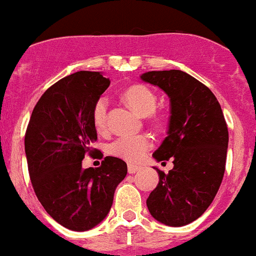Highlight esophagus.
<instances>
[{"label":"esophagus","mask_w":256,"mask_h":256,"mask_svg":"<svg viewBox=\"0 0 256 256\" xmlns=\"http://www.w3.org/2000/svg\"><path fill=\"white\" fill-rule=\"evenodd\" d=\"M140 169H141V166H138V165H134V164L128 165V173L130 174H134L136 172H138Z\"/></svg>","instance_id":"1"}]
</instances>
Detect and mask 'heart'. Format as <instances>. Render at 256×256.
Wrapping results in <instances>:
<instances>
[{"instance_id":"b5f03b06","label":"heart","mask_w":256,"mask_h":256,"mask_svg":"<svg viewBox=\"0 0 256 256\" xmlns=\"http://www.w3.org/2000/svg\"><path fill=\"white\" fill-rule=\"evenodd\" d=\"M123 98L134 112L142 116H148L152 123L160 124L164 118L154 114L156 108V96L148 86L132 84L123 92ZM94 123L98 130H105L108 126V98L101 97L96 101L92 112ZM152 148V138L148 134L123 136L114 140L108 146V152L118 159L130 162H138Z\"/></svg>"}]
</instances>
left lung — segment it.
<instances>
[{
  "mask_svg": "<svg viewBox=\"0 0 256 256\" xmlns=\"http://www.w3.org/2000/svg\"><path fill=\"white\" fill-rule=\"evenodd\" d=\"M142 80L170 98L168 137L154 152L158 162L173 159L168 174L146 200L151 216L172 227L196 220L209 208L226 170L228 128L216 97L182 70L148 72Z\"/></svg>",
  "mask_w": 256,
  "mask_h": 256,
  "instance_id": "left-lung-1",
  "label": "left lung"
}]
</instances>
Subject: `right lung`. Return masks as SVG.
<instances>
[{"label": "right lung", "instance_id": "right-lung-1", "mask_svg": "<svg viewBox=\"0 0 256 256\" xmlns=\"http://www.w3.org/2000/svg\"><path fill=\"white\" fill-rule=\"evenodd\" d=\"M108 86L98 72L70 74L40 96L26 126L32 186L44 210L68 230L98 224L126 176V162L115 156H106L98 168H82L86 154L97 151L91 146L97 140L92 112Z\"/></svg>", "mask_w": 256, "mask_h": 256}]
</instances>
